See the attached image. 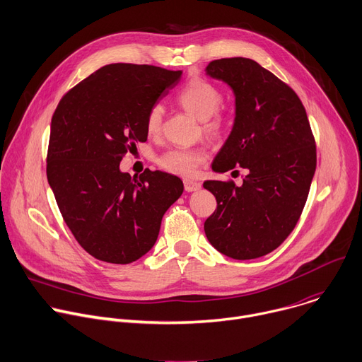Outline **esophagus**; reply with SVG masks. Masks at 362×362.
I'll return each mask as SVG.
<instances>
[{
    "label": "esophagus",
    "instance_id": "1",
    "mask_svg": "<svg viewBox=\"0 0 362 362\" xmlns=\"http://www.w3.org/2000/svg\"><path fill=\"white\" fill-rule=\"evenodd\" d=\"M183 185H185V190L186 192H194V190H199L202 187V185L199 182L192 180V179H185Z\"/></svg>",
    "mask_w": 362,
    "mask_h": 362
}]
</instances>
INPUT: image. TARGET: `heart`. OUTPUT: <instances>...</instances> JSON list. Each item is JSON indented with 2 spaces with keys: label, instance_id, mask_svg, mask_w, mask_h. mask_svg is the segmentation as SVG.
I'll use <instances>...</instances> for the list:
<instances>
[{
  "label": "heart",
  "instance_id": "1",
  "mask_svg": "<svg viewBox=\"0 0 362 362\" xmlns=\"http://www.w3.org/2000/svg\"><path fill=\"white\" fill-rule=\"evenodd\" d=\"M176 102L186 112L200 119L202 131L206 135L220 138L228 129V117L220 110L223 93L216 85L204 78H192L189 82H186L185 86L177 92ZM162 117L163 112L159 105H155L148 110L145 127L149 136H158L160 134ZM206 158L207 152L203 146L173 148L160 155L158 163L170 173L190 176L194 173L196 168L206 160Z\"/></svg>",
  "mask_w": 362,
  "mask_h": 362
}]
</instances>
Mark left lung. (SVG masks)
Wrapping results in <instances>:
<instances>
[{"mask_svg":"<svg viewBox=\"0 0 362 362\" xmlns=\"http://www.w3.org/2000/svg\"><path fill=\"white\" fill-rule=\"evenodd\" d=\"M206 71L235 95L234 128L211 168L247 175L240 186L231 179L203 183L217 202L204 233L227 257L257 259L284 242L303 213L317 168L315 139L294 89L256 61L221 58Z\"/></svg>","mask_w":362,"mask_h":362,"instance_id":"8db88e82","label":"left lung"}]
</instances>
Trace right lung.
Returning a JSON list of instances; mask_svg holds the SVG:
<instances>
[{"mask_svg": "<svg viewBox=\"0 0 362 362\" xmlns=\"http://www.w3.org/2000/svg\"><path fill=\"white\" fill-rule=\"evenodd\" d=\"M180 71L110 64L71 88L51 120L47 177L59 211L92 257L129 264L155 245L165 211L180 197L177 176L119 170L127 152L148 141V110Z\"/></svg>", "mask_w": 362, "mask_h": 362, "instance_id": "add662e5", "label": "right lung"}]
</instances>
